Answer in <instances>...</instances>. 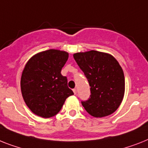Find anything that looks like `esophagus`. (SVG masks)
Returning a JSON list of instances; mask_svg holds the SVG:
<instances>
[{
  "label": "esophagus",
  "mask_w": 148,
  "mask_h": 148,
  "mask_svg": "<svg viewBox=\"0 0 148 148\" xmlns=\"http://www.w3.org/2000/svg\"><path fill=\"white\" fill-rule=\"evenodd\" d=\"M73 93H74V95H76V92H77L76 89L74 88V89H73Z\"/></svg>",
  "instance_id": "1"
}]
</instances>
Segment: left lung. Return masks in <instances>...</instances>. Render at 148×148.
I'll return each mask as SVG.
<instances>
[{
	"instance_id": "1",
	"label": "left lung",
	"mask_w": 148,
	"mask_h": 148,
	"mask_svg": "<svg viewBox=\"0 0 148 148\" xmlns=\"http://www.w3.org/2000/svg\"><path fill=\"white\" fill-rule=\"evenodd\" d=\"M90 85L91 95L82 104L91 116L104 117L114 113L123 101L125 77L122 67L111 54L97 51L73 54Z\"/></svg>"
}]
</instances>
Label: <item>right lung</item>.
<instances>
[{
    "mask_svg": "<svg viewBox=\"0 0 148 148\" xmlns=\"http://www.w3.org/2000/svg\"><path fill=\"white\" fill-rule=\"evenodd\" d=\"M69 53L50 49L35 54L22 73L20 86L23 100L35 115L50 118L59 113L66 99L73 95L61 69Z\"/></svg>",
    "mask_w": 148,
    "mask_h": 148,
    "instance_id": "1",
    "label": "right lung"
}]
</instances>
